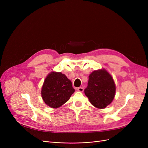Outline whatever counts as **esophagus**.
<instances>
[{"label":"esophagus","instance_id":"esophagus-1","mask_svg":"<svg viewBox=\"0 0 148 148\" xmlns=\"http://www.w3.org/2000/svg\"><path fill=\"white\" fill-rule=\"evenodd\" d=\"M77 90L79 91V92H83V90H84V89H83V88L79 87V88H77Z\"/></svg>","mask_w":148,"mask_h":148}]
</instances>
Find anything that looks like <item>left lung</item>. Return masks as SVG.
<instances>
[{"instance_id": "left-lung-1", "label": "left lung", "mask_w": 148, "mask_h": 148, "mask_svg": "<svg viewBox=\"0 0 148 148\" xmlns=\"http://www.w3.org/2000/svg\"><path fill=\"white\" fill-rule=\"evenodd\" d=\"M116 85L112 76L104 68L93 71L89 76L84 94L97 108H105L114 98Z\"/></svg>"}]
</instances>
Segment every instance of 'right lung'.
<instances>
[{"instance_id":"obj_1","label":"right lung","mask_w":148,"mask_h":148,"mask_svg":"<svg viewBox=\"0 0 148 148\" xmlns=\"http://www.w3.org/2000/svg\"><path fill=\"white\" fill-rule=\"evenodd\" d=\"M74 91L71 80L64 74L51 71L43 83L41 97L48 106L58 108L68 101Z\"/></svg>"}]
</instances>
